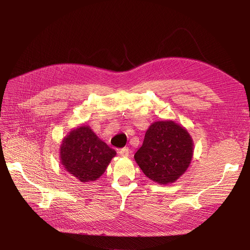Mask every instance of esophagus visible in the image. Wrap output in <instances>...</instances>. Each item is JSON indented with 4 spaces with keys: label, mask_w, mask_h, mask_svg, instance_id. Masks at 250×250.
<instances>
[{
    "label": "esophagus",
    "mask_w": 250,
    "mask_h": 250,
    "mask_svg": "<svg viewBox=\"0 0 250 250\" xmlns=\"http://www.w3.org/2000/svg\"><path fill=\"white\" fill-rule=\"evenodd\" d=\"M130 149H129V147H124V148H121L120 151L118 152V154H119V156L120 157H129L130 156Z\"/></svg>",
    "instance_id": "1"
}]
</instances>
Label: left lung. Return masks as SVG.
<instances>
[{"label":"left lung","instance_id":"obj_1","mask_svg":"<svg viewBox=\"0 0 250 250\" xmlns=\"http://www.w3.org/2000/svg\"><path fill=\"white\" fill-rule=\"evenodd\" d=\"M192 156L194 140L188 131L167 119L148 126L134 158L148 179L165 185L174 183L187 172Z\"/></svg>","mask_w":250,"mask_h":250}]
</instances>
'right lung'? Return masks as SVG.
I'll return each instance as SVG.
<instances>
[{
  "instance_id": "1",
  "label": "right lung",
  "mask_w": 250,
  "mask_h": 250,
  "mask_svg": "<svg viewBox=\"0 0 250 250\" xmlns=\"http://www.w3.org/2000/svg\"><path fill=\"white\" fill-rule=\"evenodd\" d=\"M116 152L99 139L89 125L71 130L60 146V160L67 172L81 182L97 180Z\"/></svg>"
}]
</instances>
